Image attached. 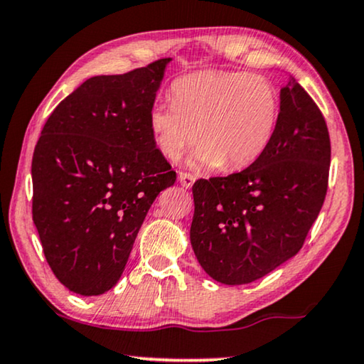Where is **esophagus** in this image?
<instances>
[{"instance_id": "obj_1", "label": "esophagus", "mask_w": 364, "mask_h": 364, "mask_svg": "<svg viewBox=\"0 0 364 364\" xmlns=\"http://www.w3.org/2000/svg\"><path fill=\"white\" fill-rule=\"evenodd\" d=\"M178 180H180V184H181L183 188L189 189V188L193 186V183H194V180H196V178H194L193 175H189V173H180Z\"/></svg>"}]
</instances>
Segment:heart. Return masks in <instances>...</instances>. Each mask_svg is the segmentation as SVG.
I'll return each mask as SVG.
<instances>
[{"mask_svg": "<svg viewBox=\"0 0 364 364\" xmlns=\"http://www.w3.org/2000/svg\"><path fill=\"white\" fill-rule=\"evenodd\" d=\"M171 104L148 114L153 141L176 161L193 143L189 165L198 170H240L257 161L279 122V94L269 79L247 73L201 70L176 79Z\"/></svg>", "mask_w": 364, "mask_h": 364, "instance_id": "b5f03b06", "label": "heart"}]
</instances>
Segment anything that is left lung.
Wrapping results in <instances>:
<instances>
[{"label": "left lung", "instance_id": "left-lung-1", "mask_svg": "<svg viewBox=\"0 0 364 364\" xmlns=\"http://www.w3.org/2000/svg\"><path fill=\"white\" fill-rule=\"evenodd\" d=\"M330 153L323 115L290 77L264 155L234 175L193 184L189 239L204 272L242 285L294 257L323 206Z\"/></svg>", "mask_w": 364, "mask_h": 364}]
</instances>
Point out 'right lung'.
<instances>
[{"instance_id":"obj_1","label":"right lung","mask_w":364,"mask_h":364,"mask_svg":"<svg viewBox=\"0 0 364 364\" xmlns=\"http://www.w3.org/2000/svg\"><path fill=\"white\" fill-rule=\"evenodd\" d=\"M170 63L87 79L41 132L33 221L49 267L74 294L102 295L119 282L148 209L176 181L148 127Z\"/></svg>"}]
</instances>
